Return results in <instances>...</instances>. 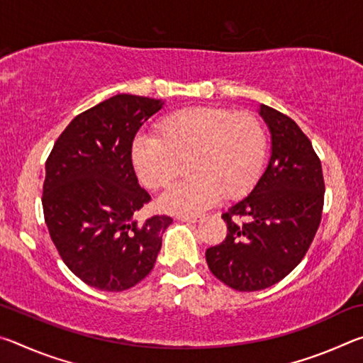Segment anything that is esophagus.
Returning <instances> with one entry per match:
<instances>
[{
    "instance_id": "esophagus-1",
    "label": "esophagus",
    "mask_w": 363,
    "mask_h": 363,
    "mask_svg": "<svg viewBox=\"0 0 363 363\" xmlns=\"http://www.w3.org/2000/svg\"><path fill=\"white\" fill-rule=\"evenodd\" d=\"M177 219L184 220V223H199V220H201V216H179Z\"/></svg>"
}]
</instances>
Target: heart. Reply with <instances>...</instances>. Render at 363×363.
Segmentation results:
<instances>
[{
    "label": "heart",
    "mask_w": 363,
    "mask_h": 363,
    "mask_svg": "<svg viewBox=\"0 0 363 363\" xmlns=\"http://www.w3.org/2000/svg\"><path fill=\"white\" fill-rule=\"evenodd\" d=\"M266 157V133L248 112L187 107L157 123V136L138 134L131 163L147 187H169L187 162L190 179L160 199L164 211L196 214L225 199H238L255 186Z\"/></svg>",
    "instance_id": "b5f03b06"
}]
</instances>
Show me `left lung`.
<instances>
[{
	"label": "left lung",
	"mask_w": 363,
	"mask_h": 363,
	"mask_svg": "<svg viewBox=\"0 0 363 363\" xmlns=\"http://www.w3.org/2000/svg\"><path fill=\"white\" fill-rule=\"evenodd\" d=\"M257 112L270 133L267 168L223 214L225 240L206 250L214 277L238 291L272 286L298 266L320 224L325 195L320 160L301 128L264 104Z\"/></svg>",
	"instance_id": "8db88e82"
}]
</instances>
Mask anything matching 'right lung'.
I'll list each match as a JSON object with an SVG mask.
<instances>
[{"mask_svg":"<svg viewBox=\"0 0 363 363\" xmlns=\"http://www.w3.org/2000/svg\"><path fill=\"white\" fill-rule=\"evenodd\" d=\"M164 102L116 94L70 121L46 160L45 220L62 261L84 284L123 291L155 266L162 235L173 223L133 216L150 195L139 186L131 144Z\"/></svg>","mask_w":363,"mask_h":363,"instance_id":"add662e5","label":"right lung"}]
</instances>
